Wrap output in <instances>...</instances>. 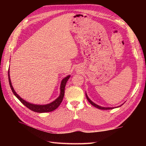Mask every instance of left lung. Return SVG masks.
<instances>
[{"label":"left lung","mask_w":146,"mask_h":146,"mask_svg":"<svg viewBox=\"0 0 146 146\" xmlns=\"http://www.w3.org/2000/svg\"><path fill=\"white\" fill-rule=\"evenodd\" d=\"M86 98H87L88 101L93 105V106H94L95 107L97 108H99V109H101V110H110V109H113V108H114V107H103L99 106V105H97L96 104L94 103V102H93L90 100V98H88V95H86Z\"/></svg>","instance_id":"8db88e82"}]
</instances>
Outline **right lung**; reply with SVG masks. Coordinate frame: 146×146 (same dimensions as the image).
Wrapping results in <instances>:
<instances>
[{
	"instance_id": "add662e5",
	"label": "right lung",
	"mask_w": 146,
	"mask_h": 146,
	"mask_svg": "<svg viewBox=\"0 0 146 146\" xmlns=\"http://www.w3.org/2000/svg\"><path fill=\"white\" fill-rule=\"evenodd\" d=\"M70 75H68L62 80L61 85H60V95L54 101L52 102L50 104H48L46 105H36V104L29 103V102L23 100V98L20 97V96H19L17 94V93L15 92L13 86L12 85L10 75H9V69L8 71V78H9V85H10L12 92H13L14 95L20 100V102L22 104L25 105V106L28 108L29 109L33 111H35V112H38V113H44V112H49V111H52L54 110L55 109H56V108L59 107V105L61 104L62 100H63V99L64 95L65 86H66V82L68 80V79L70 78Z\"/></svg>"
}]
</instances>
